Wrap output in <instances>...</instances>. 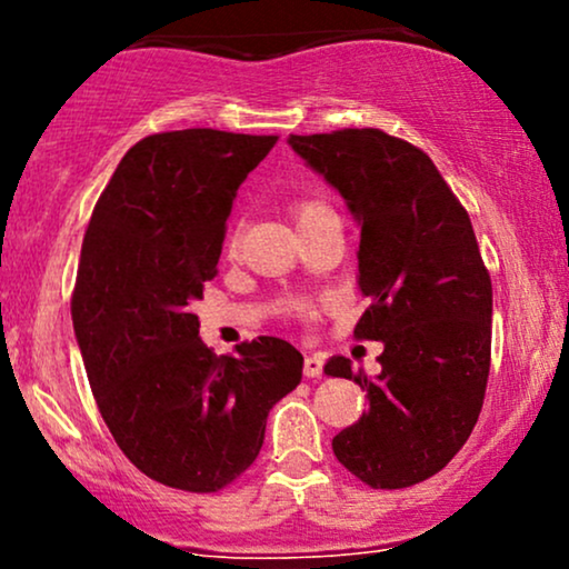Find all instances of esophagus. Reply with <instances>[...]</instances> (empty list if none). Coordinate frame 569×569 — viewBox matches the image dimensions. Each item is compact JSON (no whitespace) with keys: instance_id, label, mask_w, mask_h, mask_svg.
Listing matches in <instances>:
<instances>
[{"instance_id":"obj_1","label":"esophagus","mask_w":569,"mask_h":569,"mask_svg":"<svg viewBox=\"0 0 569 569\" xmlns=\"http://www.w3.org/2000/svg\"><path fill=\"white\" fill-rule=\"evenodd\" d=\"M321 375H323L321 352H310V356H305V377H321Z\"/></svg>"}]
</instances>
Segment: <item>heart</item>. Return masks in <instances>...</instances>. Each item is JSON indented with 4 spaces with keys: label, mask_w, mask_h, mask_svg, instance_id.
Segmentation results:
<instances>
[{
    "label": "heart",
    "mask_w": 569,
    "mask_h": 569,
    "mask_svg": "<svg viewBox=\"0 0 569 569\" xmlns=\"http://www.w3.org/2000/svg\"><path fill=\"white\" fill-rule=\"evenodd\" d=\"M329 213H335V211H331V208L326 206L323 200H299V202H293V219H297L299 227L307 224V221H312V219L329 217Z\"/></svg>",
    "instance_id": "obj_1"
}]
</instances>
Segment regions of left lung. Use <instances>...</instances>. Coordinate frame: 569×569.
Masks as SVG:
<instances>
[{
  "label": "left lung",
  "instance_id": "left-lung-1",
  "mask_svg": "<svg viewBox=\"0 0 569 569\" xmlns=\"http://www.w3.org/2000/svg\"><path fill=\"white\" fill-rule=\"evenodd\" d=\"M293 152L361 227L358 339L382 342L380 375L345 356L323 371L356 380L369 409L335 436L363 485L401 489L439 473L479 420L492 350V280L468 211L422 149L377 128L289 136Z\"/></svg>",
  "mask_w": 569,
  "mask_h": 569
}]
</instances>
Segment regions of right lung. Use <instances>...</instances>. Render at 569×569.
<instances>
[{"mask_svg":"<svg viewBox=\"0 0 569 569\" xmlns=\"http://www.w3.org/2000/svg\"><path fill=\"white\" fill-rule=\"evenodd\" d=\"M276 141L213 128L147 136L84 232L71 321L90 388L117 447L166 487L232 485L257 460L270 409L302 380L286 339L217 356L192 312L219 272L238 187Z\"/></svg>","mask_w":569,"mask_h":569,"instance_id":"obj_1","label":"right lung"}]
</instances>
